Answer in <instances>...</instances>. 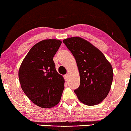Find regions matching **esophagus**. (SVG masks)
<instances>
[{
	"label": "esophagus",
	"mask_w": 131,
	"mask_h": 131,
	"mask_svg": "<svg viewBox=\"0 0 131 131\" xmlns=\"http://www.w3.org/2000/svg\"><path fill=\"white\" fill-rule=\"evenodd\" d=\"M64 79L65 81H67V79H68V74H65V75H64Z\"/></svg>",
	"instance_id": "obj_1"
}]
</instances>
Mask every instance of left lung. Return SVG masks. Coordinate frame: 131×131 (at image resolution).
<instances>
[{
	"mask_svg": "<svg viewBox=\"0 0 131 131\" xmlns=\"http://www.w3.org/2000/svg\"><path fill=\"white\" fill-rule=\"evenodd\" d=\"M63 42L74 56L79 69L80 83L74 90L79 100L89 106L100 103L111 87V64L99 49L82 38H68Z\"/></svg>",
	"mask_w": 131,
	"mask_h": 131,
	"instance_id": "8db88e82",
	"label": "left lung"
}]
</instances>
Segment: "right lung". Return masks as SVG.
I'll use <instances>...</instances> for the list:
<instances>
[{"mask_svg":"<svg viewBox=\"0 0 131 131\" xmlns=\"http://www.w3.org/2000/svg\"><path fill=\"white\" fill-rule=\"evenodd\" d=\"M62 43L56 39L40 41L34 45L21 63L19 79L23 91L42 108L55 106L64 89L63 77L57 72L53 57Z\"/></svg>","mask_w":131,"mask_h":131,"instance_id":"1","label":"right lung"}]
</instances>
